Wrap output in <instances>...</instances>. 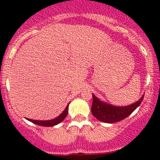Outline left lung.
Masks as SVG:
<instances>
[{
	"mask_svg": "<svg viewBox=\"0 0 160 160\" xmlns=\"http://www.w3.org/2000/svg\"><path fill=\"white\" fill-rule=\"evenodd\" d=\"M91 107L92 114L99 121L105 123H114L120 122L130 115L142 101L144 95L134 104L127 106H114L98 99L94 94Z\"/></svg>",
	"mask_w": 160,
	"mask_h": 160,
	"instance_id": "8db88e82",
	"label": "left lung"
}]
</instances>
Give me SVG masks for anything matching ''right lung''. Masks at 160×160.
I'll list each match as a JSON object with an SVG mask.
<instances>
[{
    "label": "right lung",
    "mask_w": 160,
    "mask_h": 160,
    "mask_svg": "<svg viewBox=\"0 0 160 160\" xmlns=\"http://www.w3.org/2000/svg\"><path fill=\"white\" fill-rule=\"evenodd\" d=\"M68 109H69V104H67V106L66 107L65 110L62 111V112L61 113L58 117L52 119V120L39 121V120H33V119H30V118H26V119L29 121V122H32V123L35 124V125H40V126L52 127V126H54V125H58V124H59L61 122H62V121L65 119V118L67 117V114H68Z\"/></svg>",
    "instance_id": "1"
}]
</instances>
